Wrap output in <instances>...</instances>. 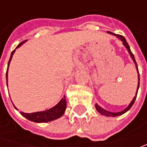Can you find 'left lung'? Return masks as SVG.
I'll return each instance as SVG.
<instances>
[{
  "label": "left lung",
  "mask_w": 147,
  "mask_h": 147,
  "mask_svg": "<svg viewBox=\"0 0 147 147\" xmlns=\"http://www.w3.org/2000/svg\"><path fill=\"white\" fill-rule=\"evenodd\" d=\"M108 33L112 34V35H114V36L117 37L119 39V40H120V41H121L122 42H123V45L126 47V49L127 50V51H128V53H129V55H130V56H131V58H132V59L133 60V62H134V64H135V66H136V69H137V71H138V88H137L136 96L133 97V99L132 100V101L130 102V104L128 105L127 106V108H125L124 110H122V111H120V112H116V113H114V112H110V111H108V110H105V109H103L102 107H100L98 104L95 105L96 109V110L98 111L100 115H105V116H108V117H116V116L122 115L123 114L126 113L127 110H130V109H131V107L133 106V103H134V101H135V100H136V97H137V95H138V88H139V83H140V77H139V72H138V65H137V63H136V60H135V58H134V55H133V54L132 53V51H131V50H130L129 45L127 44L126 39L124 38V37H123V36H121V35L115 34V33H113V32H108Z\"/></svg>",
  "instance_id": "8db88e82"
}]
</instances>
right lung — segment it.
<instances>
[{"label": "right lung", "mask_w": 147, "mask_h": 147, "mask_svg": "<svg viewBox=\"0 0 147 147\" xmlns=\"http://www.w3.org/2000/svg\"><path fill=\"white\" fill-rule=\"evenodd\" d=\"M24 43V42H23L20 43V45H18L16 49L21 47ZM14 51H15V50H14L12 51L8 63V68H7V72H6V84L7 85H8L9 65V63H10V60H11L12 57H13ZM14 108L18 110V109L15 106H14ZM65 109H66V99H65V96H64V97L59 100L58 104L55 105V106H53L52 108H51L49 110L34 112V113H24V112L20 111V113L24 117H25L27 119H28V120H30L32 122H35V123H47V122L53 121L55 119H57L60 118L61 116L64 115Z\"/></svg>", "instance_id": "obj_1"}]
</instances>
